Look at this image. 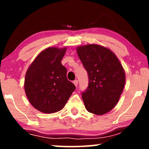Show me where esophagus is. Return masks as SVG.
<instances>
[{
  "label": "esophagus",
  "mask_w": 149,
  "mask_h": 149,
  "mask_svg": "<svg viewBox=\"0 0 149 149\" xmlns=\"http://www.w3.org/2000/svg\"><path fill=\"white\" fill-rule=\"evenodd\" d=\"M73 83H74L75 86L77 87V85H78V81H77V80H74V81H73Z\"/></svg>",
  "instance_id": "obj_1"
}]
</instances>
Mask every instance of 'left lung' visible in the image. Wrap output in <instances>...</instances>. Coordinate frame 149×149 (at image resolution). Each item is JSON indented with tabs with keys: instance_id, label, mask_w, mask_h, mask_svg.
Masks as SVG:
<instances>
[{
	"instance_id": "left-lung-1",
	"label": "left lung",
	"mask_w": 149,
	"mask_h": 149,
	"mask_svg": "<svg viewBox=\"0 0 149 149\" xmlns=\"http://www.w3.org/2000/svg\"><path fill=\"white\" fill-rule=\"evenodd\" d=\"M77 54L88 74L86 90L81 93L87 111L102 115L117 104L125 82V72L113 52L97 45L79 47Z\"/></svg>"
}]
</instances>
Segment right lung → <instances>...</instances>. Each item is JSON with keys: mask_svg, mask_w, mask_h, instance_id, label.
<instances>
[{"mask_svg": "<svg viewBox=\"0 0 149 149\" xmlns=\"http://www.w3.org/2000/svg\"><path fill=\"white\" fill-rule=\"evenodd\" d=\"M66 48L49 47L38 55L26 74L24 89L30 102L44 113L62 109L76 87L61 63Z\"/></svg>", "mask_w": 149, "mask_h": 149, "instance_id": "1", "label": "right lung"}]
</instances>
